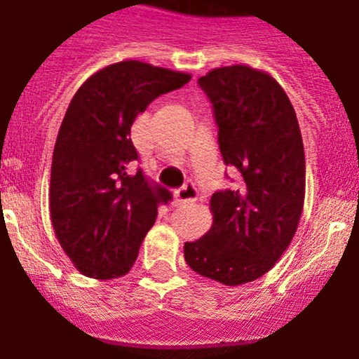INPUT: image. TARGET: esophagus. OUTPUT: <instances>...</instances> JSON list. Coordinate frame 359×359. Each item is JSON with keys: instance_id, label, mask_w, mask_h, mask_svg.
Wrapping results in <instances>:
<instances>
[{"instance_id": "esophagus-1", "label": "esophagus", "mask_w": 359, "mask_h": 359, "mask_svg": "<svg viewBox=\"0 0 359 359\" xmlns=\"http://www.w3.org/2000/svg\"><path fill=\"white\" fill-rule=\"evenodd\" d=\"M173 197H175V202L177 204H193V202H197L198 198V191L197 188H195V184H186L184 188L177 189L175 193H173Z\"/></svg>"}]
</instances>
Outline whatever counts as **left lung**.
<instances>
[{
    "instance_id": "obj_1",
    "label": "left lung",
    "mask_w": 359,
    "mask_h": 359,
    "mask_svg": "<svg viewBox=\"0 0 359 359\" xmlns=\"http://www.w3.org/2000/svg\"><path fill=\"white\" fill-rule=\"evenodd\" d=\"M198 85L213 102L224 162L240 179L213 193V224L184 244V258L201 276L242 285L264 276L294 236L305 201L304 141L287 93L267 72L220 67Z\"/></svg>"
}]
</instances>
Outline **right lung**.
<instances>
[{
	"mask_svg": "<svg viewBox=\"0 0 359 359\" xmlns=\"http://www.w3.org/2000/svg\"><path fill=\"white\" fill-rule=\"evenodd\" d=\"M191 74L119 61L97 70L68 104L50 171V220L67 257L85 276L111 280L132 269L168 189L130 173L137 151L130 130L158 95Z\"/></svg>",
	"mask_w": 359,
	"mask_h": 359,
	"instance_id": "obj_1",
	"label": "right lung"
}]
</instances>
